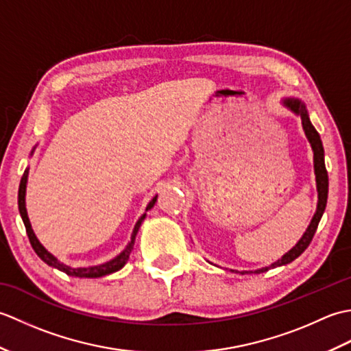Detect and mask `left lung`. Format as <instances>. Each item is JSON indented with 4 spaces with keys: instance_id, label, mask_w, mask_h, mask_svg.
Here are the masks:
<instances>
[{
    "instance_id": "8db88e82",
    "label": "left lung",
    "mask_w": 351,
    "mask_h": 351,
    "mask_svg": "<svg viewBox=\"0 0 351 351\" xmlns=\"http://www.w3.org/2000/svg\"><path fill=\"white\" fill-rule=\"evenodd\" d=\"M283 104H285L288 108L293 110L295 114H299L302 117V125H303L304 134H306V137L312 146V151H314V167H315L317 190H318L317 213L314 215V219H312L311 225L308 226L306 232H304L303 237L300 238V241L297 243L288 253H285V255L276 261V263L271 264L270 267L259 268V270H255V271H241V274H244V273H264L267 270H270V268L293 263L295 258H299L302 253L308 249V245L311 244L312 238H314V235H315L318 223H319V220H322L323 213L326 210L327 193H329V176H327V170H326V164H324V149H323L322 138H319V134L317 132L314 125H312L309 121V116H308V111H306V107H304V104H302L299 99H285L283 101Z\"/></svg>"
}]
</instances>
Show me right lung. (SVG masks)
Returning <instances> with one entry per match:
<instances>
[{"instance_id":"right-lung-1","label":"right lung","mask_w":351,"mask_h":351,"mask_svg":"<svg viewBox=\"0 0 351 351\" xmlns=\"http://www.w3.org/2000/svg\"><path fill=\"white\" fill-rule=\"evenodd\" d=\"M27 176H28V170H25L24 175H22V178H21L19 191H18V206H19V213H21L22 221H24V225H25V230H27L29 244H32V247L37 253V256H39L43 261V263H47L48 265L57 268V270H60V271L66 273L68 276H77V278H102V276L121 270V268L126 264V261H128V258H130V253H131L132 245H134V240H136V235L138 232V228L141 225V221L145 220V215L146 214L141 215V217L138 219V221L136 223V226H134V230H132L131 241H130L128 245H126V249L121 253V255L116 256L114 259L108 261V263L102 264V265H95V267H87V268H72V267H68V265H64L62 263H58L57 258L52 256L51 253L43 247V245L39 243V240H37L34 232H33L32 225H29V220H28V215H27V210H25ZM155 202H156V196L151 200V202H149V205L146 206V211L151 210V208L155 205Z\"/></svg>"}]
</instances>
